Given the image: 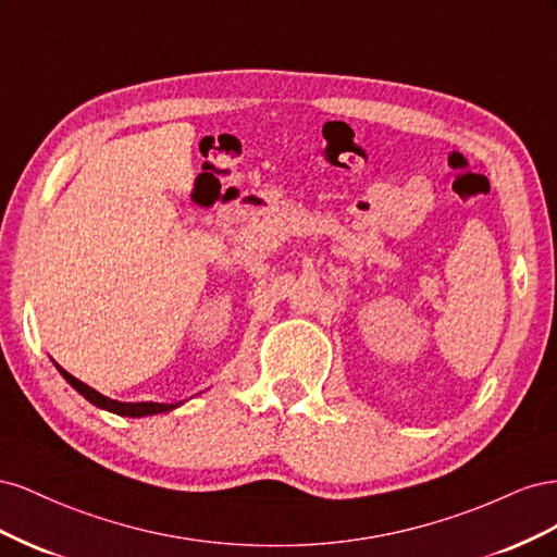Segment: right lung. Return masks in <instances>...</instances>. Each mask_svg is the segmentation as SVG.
<instances>
[{
    "mask_svg": "<svg viewBox=\"0 0 557 557\" xmlns=\"http://www.w3.org/2000/svg\"><path fill=\"white\" fill-rule=\"evenodd\" d=\"M58 372L66 379V383H70L74 391H78L83 397H86L90 404H95V407L99 409H107L111 413H117V416H127V418H141V416H153V413H164V411H172L176 407H181L183 401H176V404H160V401H117V399H111V397H104L102 393H97L95 387H90L88 383L78 381L76 376H72L66 369H62L58 362Z\"/></svg>",
    "mask_w": 557,
    "mask_h": 557,
    "instance_id": "1",
    "label": "right lung"
}]
</instances>
